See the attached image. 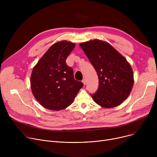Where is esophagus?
<instances>
[{
	"label": "esophagus",
	"mask_w": 157,
	"mask_h": 157,
	"mask_svg": "<svg viewBox=\"0 0 157 157\" xmlns=\"http://www.w3.org/2000/svg\"><path fill=\"white\" fill-rule=\"evenodd\" d=\"M82 82H83V83L84 84V85H86V79H83V81H82Z\"/></svg>",
	"instance_id": "obj_1"
}]
</instances>
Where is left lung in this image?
Returning a JSON list of instances; mask_svg holds the SVG:
<instances>
[{
	"label": "left lung",
	"instance_id": "left-lung-1",
	"mask_svg": "<svg viewBox=\"0 0 157 157\" xmlns=\"http://www.w3.org/2000/svg\"><path fill=\"white\" fill-rule=\"evenodd\" d=\"M79 46L98 75V90L91 95L94 101L104 108L120 105L127 99L134 85V74L130 63L105 41L94 39Z\"/></svg>",
	"mask_w": 157,
	"mask_h": 157
}]
</instances>
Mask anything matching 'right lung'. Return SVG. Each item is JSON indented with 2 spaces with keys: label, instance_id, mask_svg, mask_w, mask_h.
<instances>
[{
  "label": "right lung",
  "instance_id": "right-lung-1",
  "mask_svg": "<svg viewBox=\"0 0 157 157\" xmlns=\"http://www.w3.org/2000/svg\"><path fill=\"white\" fill-rule=\"evenodd\" d=\"M75 44L62 40L53 44L33 68L30 77L32 92L44 108L59 111L69 106L82 82L74 78L73 70L65 63Z\"/></svg>",
  "mask_w": 157,
  "mask_h": 157
}]
</instances>
